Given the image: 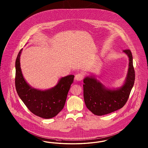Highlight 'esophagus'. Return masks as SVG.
Returning <instances> with one entry per match:
<instances>
[{
    "instance_id": "1",
    "label": "esophagus",
    "mask_w": 148,
    "mask_h": 148,
    "mask_svg": "<svg viewBox=\"0 0 148 148\" xmlns=\"http://www.w3.org/2000/svg\"><path fill=\"white\" fill-rule=\"evenodd\" d=\"M84 75L82 73H78L75 76V80L77 81H81L83 80Z\"/></svg>"
}]
</instances>
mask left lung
<instances>
[{"label":"left lung","mask_w":148,"mask_h":148,"mask_svg":"<svg viewBox=\"0 0 148 148\" xmlns=\"http://www.w3.org/2000/svg\"><path fill=\"white\" fill-rule=\"evenodd\" d=\"M129 58L128 68L124 83L117 88H108L94 75L86 76L84 84V99L86 107L97 116H102L116 111L124 106L128 99L135 80L133 56L130 49L123 51Z\"/></svg>","instance_id":"left-lung-1"}]
</instances>
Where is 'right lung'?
<instances>
[{"mask_svg":"<svg viewBox=\"0 0 148 148\" xmlns=\"http://www.w3.org/2000/svg\"><path fill=\"white\" fill-rule=\"evenodd\" d=\"M15 62V87L18 96L32 113L41 118L48 119L57 116L65 105L68 91L73 83L74 75L61 77L56 86L41 90L35 89L27 83L20 67V55Z\"/></svg>","mask_w":148,"mask_h":148,"instance_id":"add662e5","label":"right lung"}]
</instances>
